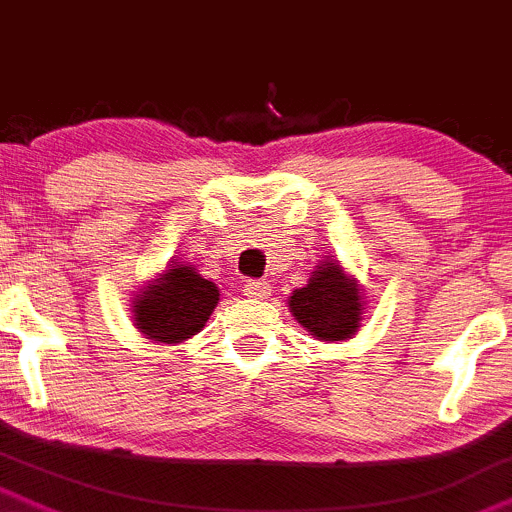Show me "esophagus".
<instances>
[{"label":"esophagus","instance_id":"34e87169","mask_svg":"<svg viewBox=\"0 0 512 512\" xmlns=\"http://www.w3.org/2000/svg\"><path fill=\"white\" fill-rule=\"evenodd\" d=\"M244 295L246 298H254V300H263L271 295V283L266 281H246L244 283Z\"/></svg>","mask_w":512,"mask_h":512}]
</instances>
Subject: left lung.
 Returning a JSON list of instances; mask_svg holds the SVG:
<instances>
[{
	"instance_id": "1",
	"label": "left lung",
	"mask_w": 512,
	"mask_h": 512,
	"mask_svg": "<svg viewBox=\"0 0 512 512\" xmlns=\"http://www.w3.org/2000/svg\"><path fill=\"white\" fill-rule=\"evenodd\" d=\"M293 318L320 342H345L365 320V293L340 261L323 258L303 288L288 295Z\"/></svg>"
}]
</instances>
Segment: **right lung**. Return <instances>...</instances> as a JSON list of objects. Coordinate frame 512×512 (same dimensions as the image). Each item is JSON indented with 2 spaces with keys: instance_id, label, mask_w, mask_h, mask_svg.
<instances>
[{
  "instance_id": "right-lung-1",
  "label": "right lung",
  "mask_w": 512,
  "mask_h": 512,
  "mask_svg": "<svg viewBox=\"0 0 512 512\" xmlns=\"http://www.w3.org/2000/svg\"><path fill=\"white\" fill-rule=\"evenodd\" d=\"M219 303L217 283L197 266L172 258L165 271L142 283L130 300L138 333L157 345H182L207 325Z\"/></svg>"
}]
</instances>
